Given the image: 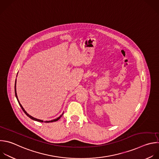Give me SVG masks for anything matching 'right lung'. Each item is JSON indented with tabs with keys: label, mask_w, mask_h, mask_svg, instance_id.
Returning <instances> with one entry per match:
<instances>
[{
	"label": "right lung",
	"mask_w": 159,
	"mask_h": 159,
	"mask_svg": "<svg viewBox=\"0 0 159 159\" xmlns=\"http://www.w3.org/2000/svg\"><path fill=\"white\" fill-rule=\"evenodd\" d=\"M16 84H15V94H16V98H17V101H18V102H19V105H20V107H21V109H22V111H24V112L29 117V118H30L31 119H32V120H35V121H38V122H43V120H40V119H35V118H34V117H32L31 116H30L29 114H28L27 112H26V111L24 109V108H23V107L22 106V105L20 103V102H19V100H18V98H17V93H16ZM64 114V113H63ZM63 114L59 117H58V118H57V119H54V120H50V121H46V122H56V121H57L58 120H59L60 119V118L63 116Z\"/></svg>",
	"instance_id": "obj_1"
}]
</instances>
